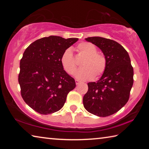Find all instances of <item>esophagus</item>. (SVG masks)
<instances>
[{
	"label": "esophagus",
	"instance_id": "34e87169",
	"mask_svg": "<svg viewBox=\"0 0 149 149\" xmlns=\"http://www.w3.org/2000/svg\"><path fill=\"white\" fill-rule=\"evenodd\" d=\"M75 84H76V85H79V84H80V81H78V80H75Z\"/></svg>",
	"mask_w": 149,
	"mask_h": 149
}]
</instances>
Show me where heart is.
<instances>
[{"mask_svg": "<svg viewBox=\"0 0 149 149\" xmlns=\"http://www.w3.org/2000/svg\"><path fill=\"white\" fill-rule=\"evenodd\" d=\"M79 52L86 56L83 62L84 68L79 69L75 74V77L80 80H89L95 76L100 77L105 71L107 60L101 53L97 52V48L94 44L83 42L77 45ZM62 68L70 75L74 74L77 69V63L73 56L71 49H68L63 52L60 58Z\"/></svg>", "mask_w": 149, "mask_h": 149, "instance_id": "1", "label": "heart"}]
</instances>
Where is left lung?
I'll use <instances>...</instances> for the list:
<instances>
[{
    "label": "left lung",
    "mask_w": 149,
    "mask_h": 149,
    "mask_svg": "<svg viewBox=\"0 0 149 149\" xmlns=\"http://www.w3.org/2000/svg\"><path fill=\"white\" fill-rule=\"evenodd\" d=\"M102 50L107 67L97 82L88 83L83 102L91 114L106 117L117 112L127 102L133 84V68L128 52L116 41L100 37H87Z\"/></svg>",
    "instance_id": "1"
}]
</instances>
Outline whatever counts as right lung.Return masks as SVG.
I'll use <instances>...</instances> for the list:
<instances>
[{
	"instance_id": "add662e5",
	"label": "right lung",
	"mask_w": 149,
	"mask_h": 149,
	"mask_svg": "<svg viewBox=\"0 0 149 149\" xmlns=\"http://www.w3.org/2000/svg\"><path fill=\"white\" fill-rule=\"evenodd\" d=\"M77 41L52 35L37 39L24 51L18 75L21 95L39 114L47 115L61 109L68 93L75 87L74 79L64 70L60 58Z\"/></svg>"
}]
</instances>
